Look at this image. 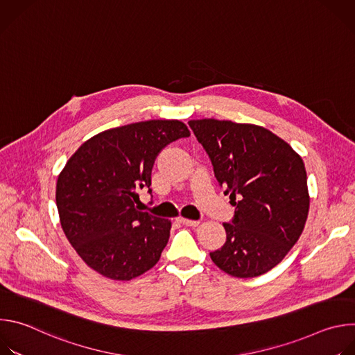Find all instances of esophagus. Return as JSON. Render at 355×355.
I'll return each mask as SVG.
<instances>
[{
	"instance_id": "34e87169",
	"label": "esophagus",
	"mask_w": 355,
	"mask_h": 355,
	"mask_svg": "<svg viewBox=\"0 0 355 355\" xmlns=\"http://www.w3.org/2000/svg\"><path fill=\"white\" fill-rule=\"evenodd\" d=\"M177 220H178L181 225H184V226H191V227H195V226L199 225L198 220H189V219H184V218H178Z\"/></svg>"
}]
</instances>
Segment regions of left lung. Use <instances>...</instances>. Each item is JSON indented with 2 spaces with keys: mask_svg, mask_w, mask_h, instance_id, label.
Here are the masks:
<instances>
[{
  "mask_svg": "<svg viewBox=\"0 0 355 355\" xmlns=\"http://www.w3.org/2000/svg\"><path fill=\"white\" fill-rule=\"evenodd\" d=\"M188 125L236 207L232 223H223L226 243L211 252L212 261L237 278L268 272L305 229L311 198L302 157L259 125L218 119Z\"/></svg>",
  "mask_w": 355,
  "mask_h": 355,
  "instance_id": "8db88e82",
  "label": "left lung"
}]
</instances>
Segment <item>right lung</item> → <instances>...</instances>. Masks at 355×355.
<instances>
[{
  "label": "right lung",
  "mask_w": 355,
  "mask_h": 355,
  "mask_svg": "<svg viewBox=\"0 0 355 355\" xmlns=\"http://www.w3.org/2000/svg\"><path fill=\"white\" fill-rule=\"evenodd\" d=\"M189 135L177 119L136 122L92 136L69 159L56 205L67 240L89 268L130 281L157 264L171 222L137 211V189L151 185L160 151Z\"/></svg>",
  "instance_id": "add662e5"
}]
</instances>
